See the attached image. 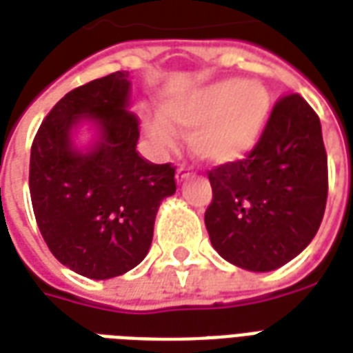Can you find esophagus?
I'll return each instance as SVG.
<instances>
[{"mask_svg":"<svg viewBox=\"0 0 353 353\" xmlns=\"http://www.w3.org/2000/svg\"><path fill=\"white\" fill-rule=\"evenodd\" d=\"M190 176V168L189 166H179L176 172V179H177V183H181V181H185L187 177Z\"/></svg>","mask_w":353,"mask_h":353,"instance_id":"obj_1","label":"esophagus"}]
</instances>
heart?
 Returning a JSON list of instances; mask_svg holds the SVG:
<instances>
[{
	"label": "heart",
	"mask_w": 353,
	"mask_h": 353,
	"mask_svg": "<svg viewBox=\"0 0 353 353\" xmlns=\"http://www.w3.org/2000/svg\"><path fill=\"white\" fill-rule=\"evenodd\" d=\"M270 110L268 90L241 78L210 83L164 104V116L172 125L192 130L189 142L194 155L215 164L247 155L262 137ZM168 122L161 116L148 121V134L161 148H172L176 140Z\"/></svg>",
	"instance_id": "heart-1"
}]
</instances>
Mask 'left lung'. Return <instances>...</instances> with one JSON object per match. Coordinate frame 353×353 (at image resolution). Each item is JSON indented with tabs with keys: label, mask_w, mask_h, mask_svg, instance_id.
Masks as SVG:
<instances>
[{
	"label": "left lung",
	"mask_w": 353,
	"mask_h": 353,
	"mask_svg": "<svg viewBox=\"0 0 353 353\" xmlns=\"http://www.w3.org/2000/svg\"><path fill=\"white\" fill-rule=\"evenodd\" d=\"M211 245L230 263L271 271L316 236L327 202L320 117L297 93L281 97L262 137L241 161L210 170Z\"/></svg>",
	"instance_id": "left-lung-1"
}]
</instances>
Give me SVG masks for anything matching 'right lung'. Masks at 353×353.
Instances as JSON below:
<instances>
[{
	"mask_svg": "<svg viewBox=\"0 0 353 353\" xmlns=\"http://www.w3.org/2000/svg\"><path fill=\"white\" fill-rule=\"evenodd\" d=\"M123 70L83 83L44 117L30 159L33 213L48 249L88 279H112L137 268L153 239L159 205L176 192V168L137 151L138 117L127 110ZM82 117L99 129L88 154L70 132Z\"/></svg>",
	"mask_w": 353,
	"mask_h": 353,
	"instance_id": "1",
	"label": "right lung"
}]
</instances>
